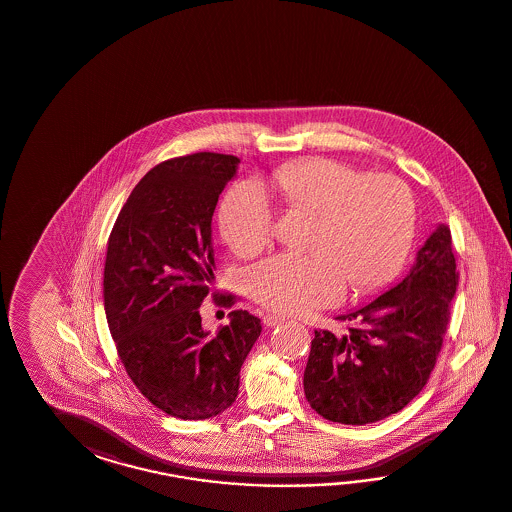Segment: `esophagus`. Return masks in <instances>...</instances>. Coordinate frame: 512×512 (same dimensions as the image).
<instances>
[{
	"instance_id": "34e87169",
	"label": "esophagus",
	"mask_w": 512,
	"mask_h": 512,
	"mask_svg": "<svg viewBox=\"0 0 512 512\" xmlns=\"http://www.w3.org/2000/svg\"><path fill=\"white\" fill-rule=\"evenodd\" d=\"M286 321L282 315H276V313H267L265 317H263V324L265 326H269V328H273V326H278V324H282V322Z\"/></svg>"
}]
</instances>
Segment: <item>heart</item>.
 <instances>
[{
    "instance_id": "heart-1",
    "label": "heart",
    "mask_w": 512,
    "mask_h": 512,
    "mask_svg": "<svg viewBox=\"0 0 512 512\" xmlns=\"http://www.w3.org/2000/svg\"><path fill=\"white\" fill-rule=\"evenodd\" d=\"M274 190L287 206L317 214L309 254H278L247 274L252 297L278 313L332 306L346 284L357 295L387 286L402 269L415 236V199L402 180L369 175L328 158L274 169ZM226 245L249 258L274 238V214L260 184L226 193L219 212Z\"/></svg>"
}]
</instances>
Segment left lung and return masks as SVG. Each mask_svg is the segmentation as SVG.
Returning <instances> with one entry per match:
<instances>
[{
  "label": "left lung",
  "instance_id": "8db88e82",
  "mask_svg": "<svg viewBox=\"0 0 512 512\" xmlns=\"http://www.w3.org/2000/svg\"><path fill=\"white\" fill-rule=\"evenodd\" d=\"M457 286L452 234L439 225L402 282L337 317L350 324L345 333L315 330L304 370L309 405L348 426L402 411L435 369Z\"/></svg>",
  "mask_w": 512,
  "mask_h": 512
}]
</instances>
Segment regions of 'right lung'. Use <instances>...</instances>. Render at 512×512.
Masks as SVG:
<instances>
[{"instance_id": "obj_1", "label": "right lung", "mask_w": 512, "mask_h": 512, "mask_svg": "<svg viewBox=\"0 0 512 512\" xmlns=\"http://www.w3.org/2000/svg\"><path fill=\"white\" fill-rule=\"evenodd\" d=\"M239 158H171L132 190L110 232L103 276L108 328L123 367L158 409L204 420L236 402L239 370L262 333L260 319L234 309L206 332L199 308L214 291L212 217ZM225 306L232 295H215Z\"/></svg>"}]
</instances>
